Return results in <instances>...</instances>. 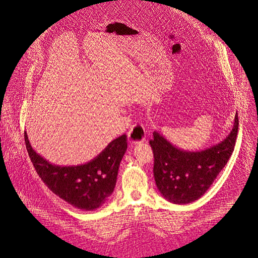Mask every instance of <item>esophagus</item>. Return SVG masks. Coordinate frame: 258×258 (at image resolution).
Returning <instances> with one entry per match:
<instances>
[{"mask_svg": "<svg viewBox=\"0 0 258 258\" xmlns=\"http://www.w3.org/2000/svg\"><path fill=\"white\" fill-rule=\"evenodd\" d=\"M146 139V131L140 122L135 123L128 132L130 144H139Z\"/></svg>", "mask_w": 258, "mask_h": 258, "instance_id": "34e87169", "label": "esophagus"}]
</instances>
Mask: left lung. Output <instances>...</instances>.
Returning <instances> with one entry per match:
<instances>
[{
  "instance_id": "8db88e82",
  "label": "left lung",
  "mask_w": 258,
  "mask_h": 258,
  "mask_svg": "<svg viewBox=\"0 0 258 258\" xmlns=\"http://www.w3.org/2000/svg\"><path fill=\"white\" fill-rule=\"evenodd\" d=\"M238 113L229 135L209 149L189 152L180 150L153 132L150 145L154 156L153 174L160 193L168 202L184 205L201 198L225 167L235 149Z\"/></svg>"
}]
</instances>
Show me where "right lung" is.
<instances>
[{
  "label": "right lung",
  "mask_w": 258,
  "mask_h": 258,
  "mask_svg": "<svg viewBox=\"0 0 258 258\" xmlns=\"http://www.w3.org/2000/svg\"><path fill=\"white\" fill-rule=\"evenodd\" d=\"M24 141L31 162L48 188L70 205L88 211L103 206L112 194L119 166L127 148L124 134L87 164L56 166L33 150L26 132Z\"/></svg>",
  "instance_id": "obj_1"
}]
</instances>
